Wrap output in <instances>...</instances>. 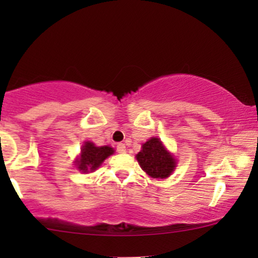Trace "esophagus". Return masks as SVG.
<instances>
[{"label":"esophagus","instance_id":"esophagus-1","mask_svg":"<svg viewBox=\"0 0 258 258\" xmlns=\"http://www.w3.org/2000/svg\"><path fill=\"white\" fill-rule=\"evenodd\" d=\"M116 150H117V153H125L126 152L125 144H123V143H117Z\"/></svg>","mask_w":258,"mask_h":258}]
</instances>
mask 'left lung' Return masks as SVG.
<instances>
[{
  "label": "left lung",
  "instance_id": "8db88e82",
  "mask_svg": "<svg viewBox=\"0 0 258 258\" xmlns=\"http://www.w3.org/2000/svg\"><path fill=\"white\" fill-rule=\"evenodd\" d=\"M139 166L152 178H167L176 168V159L158 137L148 139L136 155Z\"/></svg>",
  "mask_w": 258,
  "mask_h": 258
}]
</instances>
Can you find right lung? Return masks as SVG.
I'll return each instance as SVG.
<instances>
[{
	"instance_id": "right-lung-1",
	"label": "right lung",
	"mask_w": 258,
	"mask_h": 258,
	"mask_svg": "<svg viewBox=\"0 0 258 258\" xmlns=\"http://www.w3.org/2000/svg\"><path fill=\"white\" fill-rule=\"evenodd\" d=\"M111 154H114V149L111 147H97L92 142H85L81 148V154L76 159L75 164L81 172H93Z\"/></svg>"
}]
</instances>
